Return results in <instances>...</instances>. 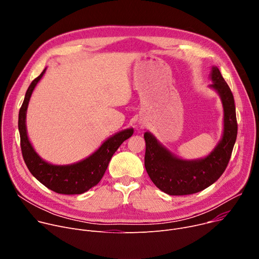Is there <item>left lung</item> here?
<instances>
[{"mask_svg":"<svg viewBox=\"0 0 259 259\" xmlns=\"http://www.w3.org/2000/svg\"><path fill=\"white\" fill-rule=\"evenodd\" d=\"M214 90L223 106V133L214 150L203 158L187 160L172 154L149 131L146 140L145 166L152 182L161 191L169 195H189L204 190L214 184L224 172L236 144L238 124L232 93L221 75L218 67L213 66L209 73Z\"/></svg>","mask_w":259,"mask_h":259,"instance_id":"left-lung-1","label":"left lung"}]
</instances>
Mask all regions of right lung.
<instances>
[{
    "mask_svg": "<svg viewBox=\"0 0 259 259\" xmlns=\"http://www.w3.org/2000/svg\"><path fill=\"white\" fill-rule=\"evenodd\" d=\"M45 71L46 68L32 81L19 109L18 130L22 157L30 172L49 189L60 194H81L100 182L107 169L112 155L126 139L132 136L133 128H128L111 135L98 148V150L78 162L66 164V165H58V164H53L43 160L30 142L26 119L32 93L45 74Z\"/></svg>",
    "mask_w": 259,
    "mask_h": 259,
    "instance_id": "1",
    "label": "right lung"
}]
</instances>
